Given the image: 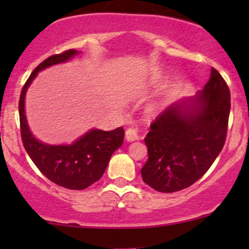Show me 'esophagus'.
<instances>
[{
  "instance_id": "esophagus-1",
  "label": "esophagus",
  "mask_w": 249,
  "mask_h": 249,
  "mask_svg": "<svg viewBox=\"0 0 249 249\" xmlns=\"http://www.w3.org/2000/svg\"><path fill=\"white\" fill-rule=\"evenodd\" d=\"M125 138H126L127 142H134L138 141V134H137V131L133 130V128H127L126 132H125Z\"/></svg>"
}]
</instances>
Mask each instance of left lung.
<instances>
[{
    "instance_id": "left-lung-1",
    "label": "left lung",
    "mask_w": 249,
    "mask_h": 249,
    "mask_svg": "<svg viewBox=\"0 0 249 249\" xmlns=\"http://www.w3.org/2000/svg\"><path fill=\"white\" fill-rule=\"evenodd\" d=\"M230 111V89L212 68L201 91L171 104L151 125L145 138L148 159L141 171L144 182L173 193L198 181L224 147Z\"/></svg>"
}]
</instances>
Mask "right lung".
<instances>
[{
	"instance_id": "1",
	"label": "right lung",
	"mask_w": 249,
	"mask_h": 249,
	"mask_svg": "<svg viewBox=\"0 0 249 249\" xmlns=\"http://www.w3.org/2000/svg\"><path fill=\"white\" fill-rule=\"evenodd\" d=\"M78 50H68L43 61L31 72L19 97V123L24 148L41 172L59 186L69 190H84L102 178L108 160L124 141L123 127L112 131L90 128L71 144L53 145L37 139L31 132L25 116V95L38 72L53 65L71 61Z\"/></svg>"
}]
</instances>
